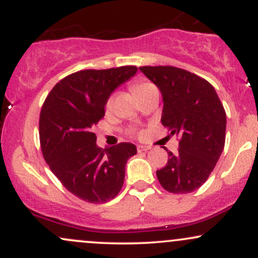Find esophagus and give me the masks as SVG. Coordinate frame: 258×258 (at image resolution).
Instances as JSON below:
<instances>
[{"instance_id":"1","label":"esophagus","mask_w":258,"mask_h":258,"mask_svg":"<svg viewBox=\"0 0 258 258\" xmlns=\"http://www.w3.org/2000/svg\"><path fill=\"white\" fill-rule=\"evenodd\" d=\"M150 149V147L148 146H137V150L138 153H143V152H148Z\"/></svg>"}]
</instances>
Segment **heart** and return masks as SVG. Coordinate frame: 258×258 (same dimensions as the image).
Segmentation results:
<instances>
[{
	"instance_id": "b5f03b06",
	"label": "heart",
	"mask_w": 258,
	"mask_h": 258,
	"mask_svg": "<svg viewBox=\"0 0 258 258\" xmlns=\"http://www.w3.org/2000/svg\"><path fill=\"white\" fill-rule=\"evenodd\" d=\"M150 87H153L152 84H148V82H141V84H137L133 86V93L136 94V96H141L143 92H146L147 90H149ZM112 104V96H110L106 100V108H109Z\"/></svg>"
}]
</instances>
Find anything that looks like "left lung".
Masks as SVG:
<instances>
[{
    "label": "left lung",
    "instance_id": "left-lung-1",
    "mask_svg": "<svg viewBox=\"0 0 258 258\" xmlns=\"http://www.w3.org/2000/svg\"><path fill=\"white\" fill-rule=\"evenodd\" d=\"M139 70L161 92L162 125L180 137L178 152H167V164L156 171L160 184L173 194L191 193L206 182L223 152V105L214 86L193 73L161 65Z\"/></svg>",
    "mask_w": 258,
    "mask_h": 258
}]
</instances>
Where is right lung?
Returning a JSON list of instances; mask_svg holds the SVG:
<instances>
[{
	"mask_svg": "<svg viewBox=\"0 0 258 258\" xmlns=\"http://www.w3.org/2000/svg\"><path fill=\"white\" fill-rule=\"evenodd\" d=\"M136 73L133 65L74 73L52 88L41 109L43 158L61 184L87 203L114 199L122 188L127 160L137 154L132 143L102 149L93 133L110 94Z\"/></svg>",
	"mask_w": 258,
	"mask_h": 258,
	"instance_id": "obj_1",
	"label": "right lung"
}]
</instances>
